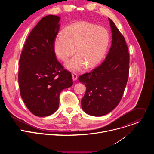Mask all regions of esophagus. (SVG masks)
I'll use <instances>...</instances> for the list:
<instances>
[{"label": "esophagus", "instance_id": "34e87169", "mask_svg": "<svg viewBox=\"0 0 154 154\" xmlns=\"http://www.w3.org/2000/svg\"><path fill=\"white\" fill-rule=\"evenodd\" d=\"M72 80H73V81H75V80H77V79H78L77 75V74L75 73V72H73V73L72 74Z\"/></svg>", "mask_w": 154, "mask_h": 154}]
</instances>
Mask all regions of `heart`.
<instances>
[{"mask_svg":"<svg viewBox=\"0 0 154 154\" xmlns=\"http://www.w3.org/2000/svg\"><path fill=\"white\" fill-rule=\"evenodd\" d=\"M109 42L107 29L97 25L79 22L66 27L64 33H59L54 39L56 55L66 60L75 52V57L68 60L66 66L71 70L91 68L103 58Z\"/></svg>","mask_w":154,"mask_h":154,"instance_id":"heart-1","label":"heart"}]
</instances>
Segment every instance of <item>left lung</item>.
<instances>
[{"label": "left lung", "instance_id": "left-lung-1", "mask_svg": "<svg viewBox=\"0 0 154 154\" xmlns=\"http://www.w3.org/2000/svg\"><path fill=\"white\" fill-rule=\"evenodd\" d=\"M112 46L104 61L89 73L79 77L86 92L81 104L83 112L93 116L108 114L119 104L129 72V53L125 40L113 21L108 18Z\"/></svg>", "mask_w": 154, "mask_h": 154}]
</instances>
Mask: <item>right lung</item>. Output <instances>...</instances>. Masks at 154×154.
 <instances>
[{"mask_svg": "<svg viewBox=\"0 0 154 154\" xmlns=\"http://www.w3.org/2000/svg\"><path fill=\"white\" fill-rule=\"evenodd\" d=\"M60 17H42L26 41L19 59L20 96L34 115L47 116L57 110L60 94L72 84L70 72L57 61L54 47Z\"/></svg>", "mask_w": 154, "mask_h": 154, "instance_id": "right-lung-1", "label": "right lung"}]
</instances>
